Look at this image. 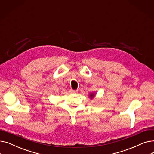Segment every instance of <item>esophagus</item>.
Listing matches in <instances>:
<instances>
[{"label": "esophagus", "instance_id": "1", "mask_svg": "<svg viewBox=\"0 0 154 154\" xmlns=\"http://www.w3.org/2000/svg\"><path fill=\"white\" fill-rule=\"evenodd\" d=\"M69 92H70V93H71V94H75V93H76V92H77V91H75V90H73V89H70Z\"/></svg>", "mask_w": 154, "mask_h": 154}]
</instances>
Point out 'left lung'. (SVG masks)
I'll use <instances>...</instances> for the list:
<instances>
[{
	"label": "left lung",
	"instance_id": "8db88e82",
	"mask_svg": "<svg viewBox=\"0 0 154 154\" xmlns=\"http://www.w3.org/2000/svg\"><path fill=\"white\" fill-rule=\"evenodd\" d=\"M94 94H91V97H92V99L94 97Z\"/></svg>",
	"mask_w": 154,
	"mask_h": 154
}]
</instances>
